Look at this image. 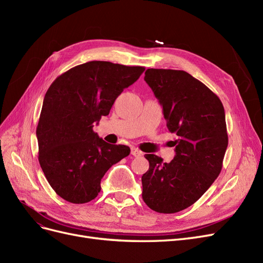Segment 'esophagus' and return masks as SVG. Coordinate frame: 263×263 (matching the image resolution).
Segmentation results:
<instances>
[{
  "label": "esophagus",
  "instance_id": "1",
  "mask_svg": "<svg viewBox=\"0 0 263 263\" xmlns=\"http://www.w3.org/2000/svg\"><path fill=\"white\" fill-rule=\"evenodd\" d=\"M130 154H132L134 157H140V156H142V153H141V151H140L139 149H137V148H132Z\"/></svg>",
  "mask_w": 263,
  "mask_h": 263
}]
</instances>
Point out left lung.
Segmentation results:
<instances>
[{
  "label": "left lung",
  "instance_id": "8db88e82",
  "mask_svg": "<svg viewBox=\"0 0 263 263\" xmlns=\"http://www.w3.org/2000/svg\"><path fill=\"white\" fill-rule=\"evenodd\" d=\"M145 81L178 138L169 163L145 156L149 170L141 177L142 200L158 213H178L194 204L220 173L228 146L225 110L217 95L185 71L148 69Z\"/></svg>",
  "mask_w": 263,
  "mask_h": 263
}]
</instances>
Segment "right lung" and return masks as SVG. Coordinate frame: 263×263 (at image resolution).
<instances>
[{
  "label": "right lung",
  "mask_w": 263,
  "mask_h": 263,
  "mask_svg": "<svg viewBox=\"0 0 263 263\" xmlns=\"http://www.w3.org/2000/svg\"><path fill=\"white\" fill-rule=\"evenodd\" d=\"M144 71L90 61L58 77L47 91L36 129L38 160L63 200L74 204L94 200L107 170L129 155V147L107 144L93 127Z\"/></svg>",
  "instance_id": "obj_1"
}]
</instances>
